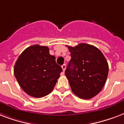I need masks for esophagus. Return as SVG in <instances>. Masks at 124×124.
Instances as JSON below:
<instances>
[{"label": "esophagus", "instance_id": "1", "mask_svg": "<svg viewBox=\"0 0 124 124\" xmlns=\"http://www.w3.org/2000/svg\"><path fill=\"white\" fill-rule=\"evenodd\" d=\"M62 70H63V71H65V70H66V64H63V65L62 66Z\"/></svg>", "mask_w": 124, "mask_h": 124}]
</instances>
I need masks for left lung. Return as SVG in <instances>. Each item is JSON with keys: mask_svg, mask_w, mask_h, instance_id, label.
Masks as SVG:
<instances>
[{"mask_svg": "<svg viewBox=\"0 0 124 124\" xmlns=\"http://www.w3.org/2000/svg\"><path fill=\"white\" fill-rule=\"evenodd\" d=\"M71 60L65 75L74 94L90 99L98 94L106 84L109 66L104 54L92 45L81 43L68 46Z\"/></svg>", "mask_w": 124, "mask_h": 124, "instance_id": "obj_1", "label": "left lung"}]
</instances>
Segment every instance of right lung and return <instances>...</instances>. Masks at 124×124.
<instances>
[{"label": "right lung", "instance_id": "right-lung-1", "mask_svg": "<svg viewBox=\"0 0 124 124\" xmlns=\"http://www.w3.org/2000/svg\"><path fill=\"white\" fill-rule=\"evenodd\" d=\"M62 71L48 47L33 45L18 56L14 75L21 88L30 96L41 98L49 94Z\"/></svg>", "mask_w": 124, "mask_h": 124}]
</instances>
